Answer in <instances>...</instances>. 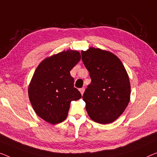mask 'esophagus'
<instances>
[{
	"label": "esophagus",
	"instance_id": "34e87169",
	"mask_svg": "<svg viewBox=\"0 0 157 157\" xmlns=\"http://www.w3.org/2000/svg\"><path fill=\"white\" fill-rule=\"evenodd\" d=\"M79 92H80L82 95H83L84 92H85V88H81V89H79Z\"/></svg>",
	"mask_w": 157,
	"mask_h": 157
}]
</instances>
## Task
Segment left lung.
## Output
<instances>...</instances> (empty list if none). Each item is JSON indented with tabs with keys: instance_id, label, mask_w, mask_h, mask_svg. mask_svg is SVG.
Here are the masks:
<instances>
[{
	"instance_id": "1",
	"label": "left lung",
	"mask_w": 157,
	"mask_h": 157,
	"mask_svg": "<svg viewBox=\"0 0 157 157\" xmlns=\"http://www.w3.org/2000/svg\"><path fill=\"white\" fill-rule=\"evenodd\" d=\"M82 60L90 72L91 83L82 99L90 118L100 124L113 123L130 99V83L121 60L108 51L90 47L82 51Z\"/></svg>"
}]
</instances>
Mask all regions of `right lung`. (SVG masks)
Returning a JSON list of instances; mask_svg holds the SVG:
<instances>
[{
	"label": "right lung",
	"instance_id": "1",
	"mask_svg": "<svg viewBox=\"0 0 157 157\" xmlns=\"http://www.w3.org/2000/svg\"><path fill=\"white\" fill-rule=\"evenodd\" d=\"M80 58L79 51L69 49L46 58L36 67L28 95L35 113L46 122L53 125L63 122L71 102L81 98L70 73Z\"/></svg>",
	"mask_w": 157,
	"mask_h": 157
}]
</instances>
